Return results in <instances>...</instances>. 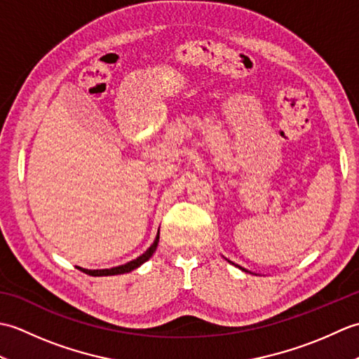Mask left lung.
<instances>
[{
	"instance_id": "8db88e82",
	"label": "left lung",
	"mask_w": 359,
	"mask_h": 359,
	"mask_svg": "<svg viewBox=\"0 0 359 359\" xmlns=\"http://www.w3.org/2000/svg\"><path fill=\"white\" fill-rule=\"evenodd\" d=\"M225 259H226V257H225ZM226 261H228V259H226ZM228 262H230V264H231V265H234V266H238V269H241L242 271H248L247 269H243V266H241V265H236V264H234V262H231V261H228ZM248 273H251V271H248Z\"/></svg>"
}]
</instances>
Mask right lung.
Here are the masks:
<instances>
[{
    "label": "right lung",
    "instance_id": "add662e5",
    "mask_svg": "<svg viewBox=\"0 0 359 359\" xmlns=\"http://www.w3.org/2000/svg\"><path fill=\"white\" fill-rule=\"evenodd\" d=\"M158 238L160 234L157 233L154 242H152V245L144 251L143 255H140L137 259H134V261H129L123 265H118V266H112V269H103V270H88V269H81V266H77V269L83 273L89 274V276H116V274H123V273H129L133 271L135 269H139V266L142 264H144L148 261V259L154 255V251L157 250V245H158Z\"/></svg>",
    "mask_w": 359,
    "mask_h": 359
}]
</instances>
